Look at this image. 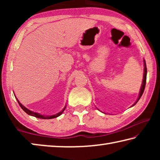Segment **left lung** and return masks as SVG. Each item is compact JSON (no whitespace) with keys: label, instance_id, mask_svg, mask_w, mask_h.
Here are the masks:
<instances>
[{"label":"left lung","instance_id":"obj_1","mask_svg":"<svg viewBox=\"0 0 160 160\" xmlns=\"http://www.w3.org/2000/svg\"><path fill=\"white\" fill-rule=\"evenodd\" d=\"M143 62H144V74H143V79H142V85H141V88H140V92H139V96H138V98L136 100V102H135L132 105L131 107H133L134 105L136 104V103L138 102V100L140 99V97L142 95V93L143 92H144L145 90V84H146V78H147V67H146V63H145V61L143 60Z\"/></svg>","mask_w":160,"mask_h":160}]
</instances>
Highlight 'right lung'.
I'll return each instance as SVG.
<instances>
[{"label": "right lung", "instance_id": "obj_1", "mask_svg": "<svg viewBox=\"0 0 160 160\" xmlns=\"http://www.w3.org/2000/svg\"><path fill=\"white\" fill-rule=\"evenodd\" d=\"M16 98V97H15ZM17 99V98H16ZM17 100H18V104H19V105H20V107L22 108V109L24 111H25V112L28 113V115H30V116H34V117H37V118H43V119H51V118H56V117H58V116H61L62 113H63V112H64V110H65V109H66V106H65V107L63 108V109H62V111H61L60 112H58V113H56V114H54V115H51V116H46V115H42V114H40V113H37V112H32V111H30V110H29L28 109H27V108L25 107H24L22 104H21V103L18 101V99H17Z\"/></svg>", "mask_w": 160, "mask_h": 160}]
</instances>
